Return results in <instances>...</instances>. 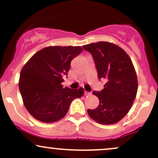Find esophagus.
<instances>
[{
    "label": "esophagus",
    "instance_id": "esophagus-1",
    "mask_svg": "<svg viewBox=\"0 0 158 158\" xmlns=\"http://www.w3.org/2000/svg\"><path fill=\"white\" fill-rule=\"evenodd\" d=\"M85 96H90V95H91V93H90V92H88V91H86V90H85Z\"/></svg>",
    "mask_w": 158,
    "mask_h": 158
}]
</instances>
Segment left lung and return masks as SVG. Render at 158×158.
Here are the masks:
<instances>
[{
    "mask_svg": "<svg viewBox=\"0 0 158 158\" xmlns=\"http://www.w3.org/2000/svg\"><path fill=\"white\" fill-rule=\"evenodd\" d=\"M82 47L93 56L99 80H106L103 90L93 92L99 99V106L88 109V113L99 124H114L128 114L135 99V69L128 54L117 45L99 41Z\"/></svg>",
    "mask_w": 158,
    "mask_h": 158,
    "instance_id": "obj_1",
    "label": "left lung"
}]
</instances>
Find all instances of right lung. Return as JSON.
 Masks as SVG:
<instances>
[{
    "label": "right lung",
    "mask_w": 158,
    "mask_h": 158,
    "mask_svg": "<svg viewBox=\"0 0 158 158\" xmlns=\"http://www.w3.org/2000/svg\"><path fill=\"white\" fill-rule=\"evenodd\" d=\"M81 51L79 46L48 47L34 54L23 67L20 93L34 118L43 123L56 122L66 115L73 99L82 97V88L73 90L61 85L72 59Z\"/></svg>",
    "instance_id": "add662e5"
}]
</instances>
